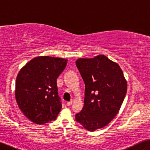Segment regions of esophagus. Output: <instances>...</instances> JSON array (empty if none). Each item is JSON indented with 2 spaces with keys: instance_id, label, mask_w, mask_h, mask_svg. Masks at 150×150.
I'll return each mask as SVG.
<instances>
[{
  "instance_id": "1",
  "label": "esophagus",
  "mask_w": 150,
  "mask_h": 150,
  "mask_svg": "<svg viewBox=\"0 0 150 150\" xmlns=\"http://www.w3.org/2000/svg\"><path fill=\"white\" fill-rule=\"evenodd\" d=\"M72 103H73V100H71L70 101H68V102L67 103V105H68V106H71Z\"/></svg>"
}]
</instances>
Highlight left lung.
<instances>
[{"label":"left lung","instance_id":"8db88e82","mask_svg":"<svg viewBox=\"0 0 150 150\" xmlns=\"http://www.w3.org/2000/svg\"><path fill=\"white\" fill-rule=\"evenodd\" d=\"M76 66L85 83V97L84 106L75 115V120L93 132L107 125L118 113L127 81L120 67L103 55L79 58Z\"/></svg>","mask_w":150,"mask_h":150}]
</instances>
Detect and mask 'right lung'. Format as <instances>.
I'll return each instance as SVG.
<instances>
[{
  "instance_id": "right-lung-1",
  "label": "right lung",
  "mask_w": 150,
  "mask_h": 150,
  "mask_svg": "<svg viewBox=\"0 0 150 150\" xmlns=\"http://www.w3.org/2000/svg\"><path fill=\"white\" fill-rule=\"evenodd\" d=\"M67 62L59 57H37L18 74L16 99L19 108L32 122L43 125L56 119L62 108L57 78Z\"/></svg>"
}]
</instances>
